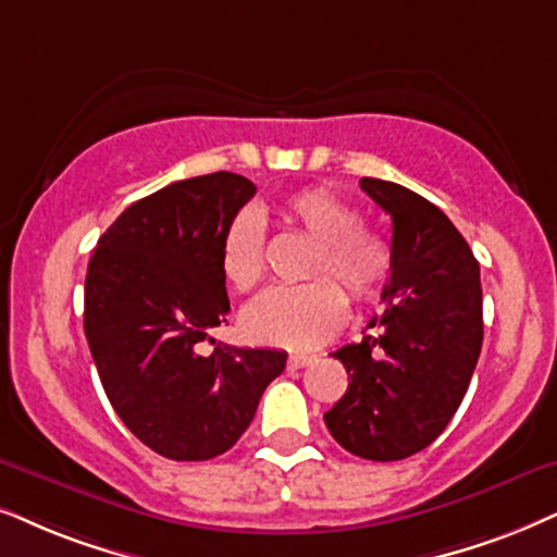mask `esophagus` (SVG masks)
<instances>
[{"mask_svg":"<svg viewBox=\"0 0 557 557\" xmlns=\"http://www.w3.org/2000/svg\"><path fill=\"white\" fill-rule=\"evenodd\" d=\"M313 360H315L313 355H290L287 357V368L300 370V368H306V364H311Z\"/></svg>","mask_w":557,"mask_h":557,"instance_id":"34e87169","label":"esophagus"}]
</instances>
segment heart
Here are the masks:
<instances>
[{"mask_svg":"<svg viewBox=\"0 0 557 557\" xmlns=\"http://www.w3.org/2000/svg\"><path fill=\"white\" fill-rule=\"evenodd\" d=\"M277 213L313 238L306 264V277L313 280L264 293L246 308L242 323L246 336L259 344L313 349L342 329L347 298L341 284L355 302L377 298L391 277V246L372 228L360 226L357 208L329 187L287 195ZM221 272L236 293H251L264 280V226L255 210L236 213L223 231Z\"/></svg>","mask_w":557,"mask_h":557,"instance_id":"heart-1","label":"heart"}]
</instances>
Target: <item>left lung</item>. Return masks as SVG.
I'll return each mask as SVG.
<instances>
[{
    "label": "left lung",
    "mask_w": 557,
    "mask_h": 557,
    "mask_svg": "<svg viewBox=\"0 0 557 557\" xmlns=\"http://www.w3.org/2000/svg\"><path fill=\"white\" fill-rule=\"evenodd\" d=\"M360 187L391 215L393 264L375 331L331 351L349 388L323 421L347 453L391 462L432 445L462 404L483 344L481 267L421 195L375 177Z\"/></svg>",
    "instance_id": "left-lung-1"
}]
</instances>
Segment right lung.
Segmentation results:
<instances>
[{"mask_svg": "<svg viewBox=\"0 0 557 557\" xmlns=\"http://www.w3.org/2000/svg\"><path fill=\"white\" fill-rule=\"evenodd\" d=\"M257 193L234 172L180 180L125 208L95 246L84 334L112 408L153 453L210 460L238 442L285 351L216 344L228 295L221 238Z\"/></svg>", "mask_w": 557, "mask_h": 557, "instance_id": "obj_1", "label": "right lung"}]
</instances>
